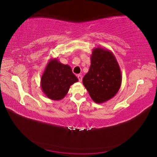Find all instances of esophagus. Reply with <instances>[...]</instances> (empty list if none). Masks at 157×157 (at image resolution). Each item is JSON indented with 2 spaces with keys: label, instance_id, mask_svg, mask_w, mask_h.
<instances>
[{
  "label": "esophagus",
  "instance_id": "esophagus-1",
  "mask_svg": "<svg viewBox=\"0 0 157 157\" xmlns=\"http://www.w3.org/2000/svg\"><path fill=\"white\" fill-rule=\"evenodd\" d=\"M77 76H78V79H79V82H81L82 81V76L81 75H78Z\"/></svg>",
  "mask_w": 157,
  "mask_h": 157
}]
</instances>
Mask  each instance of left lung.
<instances>
[{
	"mask_svg": "<svg viewBox=\"0 0 157 157\" xmlns=\"http://www.w3.org/2000/svg\"><path fill=\"white\" fill-rule=\"evenodd\" d=\"M90 57V67L83 78V84L94 101L101 104L118 93L122 83L121 71L110 50L96 47Z\"/></svg>",
	"mask_w": 157,
	"mask_h": 157,
	"instance_id": "1",
	"label": "left lung"
}]
</instances>
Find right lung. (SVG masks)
Wrapping results in <instances>:
<instances>
[{
	"mask_svg": "<svg viewBox=\"0 0 157 157\" xmlns=\"http://www.w3.org/2000/svg\"><path fill=\"white\" fill-rule=\"evenodd\" d=\"M78 81L70 65L57 59H51L41 78V87L45 95L53 100H61L66 96L70 86Z\"/></svg>",
	"mask_w": 157,
	"mask_h": 157,
	"instance_id": "obj_1",
	"label": "right lung"
}]
</instances>
